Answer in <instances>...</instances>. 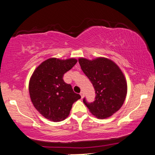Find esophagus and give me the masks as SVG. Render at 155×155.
I'll list each match as a JSON object with an SVG mask.
<instances>
[{
	"label": "esophagus",
	"instance_id": "34e87169",
	"mask_svg": "<svg viewBox=\"0 0 155 155\" xmlns=\"http://www.w3.org/2000/svg\"><path fill=\"white\" fill-rule=\"evenodd\" d=\"M80 96H81L82 98L84 97V92H83V91H81V92L80 93Z\"/></svg>",
	"mask_w": 155,
	"mask_h": 155
}]
</instances>
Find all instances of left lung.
Instances as JSON below:
<instances>
[{"mask_svg": "<svg viewBox=\"0 0 155 155\" xmlns=\"http://www.w3.org/2000/svg\"><path fill=\"white\" fill-rule=\"evenodd\" d=\"M78 61L96 93L93 103L84 98V104L96 117L112 116L121 108L127 96V83L122 71L115 62L105 57L92 60L80 58Z\"/></svg>", "mask_w": 155, "mask_h": 155, "instance_id": "left-lung-1", "label": "left lung"}]
</instances>
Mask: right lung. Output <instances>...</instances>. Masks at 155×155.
Here are the masks:
<instances>
[{
	"instance_id": "add662e5",
	"label": "right lung",
	"mask_w": 155,
	"mask_h": 155,
	"mask_svg": "<svg viewBox=\"0 0 155 155\" xmlns=\"http://www.w3.org/2000/svg\"><path fill=\"white\" fill-rule=\"evenodd\" d=\"M77 61L74 58H50L42 62L31 75L28 84L31 100L35 108L49 120H64L70 114L73 103L81 98L63 80L64 74Z\"/></svg>"
}]
</instances>
